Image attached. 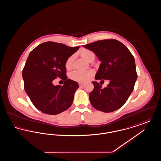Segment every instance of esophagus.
<instances>
[{"mask_svg": "<svg viewBox=\"0 0 161 161\" xmlns=\"http://www.w3.org/2000/svg\"><path fill=\"white\" fill-rule=\"evenodd\" d=\"M78 84H79V86H80V87H83L84 85V83H83V82H80V83H78Z\"/></svg>", "mask_w": 161, "mask_h": 161, "instance_id": "obj_1", "label": "esophagus"}]
</instances>
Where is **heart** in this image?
I'll return each instance as SVG.
<instances>
[{"instance_id":"obj_1","label":"heart","mask_w":161,"mask_h":161,"mask_svg":"<svg viewBox=\"0 0 161 161\" xmlns=\"http://www.w3.org/2000/svg\"><path fill=\"white\" fill-rule=\"evenodd\" d=\"M80 52L81 55L87 61H90L91 58L94 57L93 53L89 49L83 48L80 50ZM74 58V56L71 55L66 61L65 66L67 69H69L72 66ZM93 74H94V70L92 69H89L86 70L76 69L72 71L70 74V78L72 80H74L76 81L84 82L89 80L93 75Z\"/></svg>"}]
</instances>
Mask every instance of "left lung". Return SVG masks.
<instances>
[{
  "label": "left lung",
  "instance_id": "obj_1",
  "mask_svg": "<svg viewBox=\"0 0 161 161\" xmlns=\"http://www.w3.org/2000/svg\"><path fill=\"white\" fill-rule=\"evenodd\" d=\"M83 47L93 52L101 61L95 79L110 80L104 89L98 82L92 81L94 88L89 94L90 102L98 110L114 112L123 106L133 91L138 77L134 57L115 39L98 40Z\"/></svg>",
  "mask_w": 161,
  "mask_h": 161
}]
</instances>
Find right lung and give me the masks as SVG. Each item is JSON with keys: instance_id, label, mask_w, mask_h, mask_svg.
Here are the masks:
<instances>
[{"instance_id": "obj_1", "label": "right lung", "mask_w": 161, "mask_h": 161, "mask_svg": "<svg viewBox=\"0 0 161 161\" xmlns=\"http://www.w3.org/2000/svg\"><path fill=\"white\" fill-rule=\"evenodd\" d=\"M79 47L47 42L30 53L22 73L24 89L34 106L43 113L57 115L71 106L79 86L67 79L65 64ZM57 77L65 81L63 86L53 84Z\"/></svg>"}]
</instances>
